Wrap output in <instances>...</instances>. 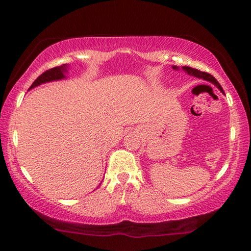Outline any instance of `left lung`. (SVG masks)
Masks as SVG:
<instances>
[{"label": "left lung", "instance_id": "8db88e82", "mask_svg": "<svg viewBox=\"0 0 251 251\" xmlns=\"http://www.w3.org/2000/svg\"><path fill=\"white\" fill-rule=\"evenodd\" d=\"M173 68L175 71L179 70V67H178V66H173ZM181 70H183L185 73H187L188 75H192V76H195V77H199V78H203V80L210 82V83L216 85V87H217L219 90H221L223 94H224V90H223L221 84L218 83V81L216 80V78L209 73H205V72H201V71L195 70V68H192V67H188V66H183V67H181Z\"/></svg>", "mask_w": 251, "mask_h": 251}]
</instances>
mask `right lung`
Returning <instances> with one entry per match:
<instances>
[{
	"instance_id": "add662e5",
	"label": "right lung",
	"mask_w": 251,
	"mask_h": 251,
	"mask_svg": "<svg viewBox=\"0 0 251 251\" xmlns=\"http://www.w3.org/2000/svg\"><path fill=\"white\" fill-rule=\"evenodd\" d=\"M68 68H70V66H68L67 64H64V65H61V66L53 67L49 71L44 72L43 74H41L40 76L33 82V84L30 85L29 89H33V88L37 87V85H41L43 83H48V82L58 81V80H63V78H66V74L68 73Z\"/></svg>"
}]
</instances>
